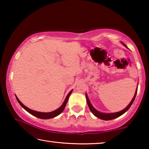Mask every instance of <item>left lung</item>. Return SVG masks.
<instances>
[{"label":"left lung","mask_w":149,"mask_h":149,"mask_svg":"<svg viewBox=\"0 0 149 149\" xmlns=\"http://www.w3.org/2000/svg\"><path fill=\"white\" fill-rule=\"evenodd\" d=\"M122 43L123 45H124V46L126 48H127V46H126V45L124 43H123V42H122ZM137 86H138V85H137ZM137 89H136V90H135V93L134 97H133L132 101H131L130 104L127 106V107L125 108L123 110L120 111V112H113V113H103V112H99V111H98L97 110H96L95 108L93 107V105L91 104V103L90 102V100L89 99V98H88V96L87 95V93H85V96H86L87 102L88 106H89V109H90L91 111V112L96 117H97L98 118H100V119L103 120H110L115 119V118H116L120 116H122V114H124L125 112H127V111L129 110V108L131 107V106H132V104H133V101H134V100L135 99L136 95H137Z\"/></svg>","instance_id":"obj_1"}]
</instances>
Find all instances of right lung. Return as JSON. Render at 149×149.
<instances>
[{
  "mask_svg": "<svg viewBox=\"0 0 149 149\" xmlns=\"http://www.w3.org/2000/svg\"><path fill=\"white\" fill-rule=\"evenodd\" d=\"M72 91L73 90L70 91V93H68V95L66 96V97H65L64 102H63V104L61 105V107H59L58 108V109L52 111V112H37V111L31 110L30 108L26 107L24 104H22V102L18 99V98L16 97V99L17 100V102H19V104L21 105V107L22 108H24V109L27 111V112H28L29 113V114H32L33 116H34L37 117V118H41V119L46 120V119H50V118H54V117H56V116H58L59 114H61V113L62 112V111L64 110L65 105H66V103L68 102V100L70 96V95H71V93L72 92Z\"/></svg>",
  "mask_w": 149,
  "mask_h": 149,
  "instance_id": "right-lung-1",
  "label": "right lung"
}]
</instances>
